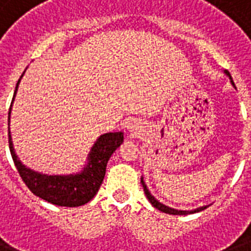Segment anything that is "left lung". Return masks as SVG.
Segmentation results:
<instances>
[{"mask_svg": "<svg viewBox=\"0 0 251 251\" xmlns=\"http://www.w3.org/2000/svg\"><path fill=\"white\" fill-rule=\"evenodd\" d=\"M226 74L230 78V74L226 72ZM230 82H232V84L234 86L232 78H230ZM141 182H142V186H143V190H145V194H146V197H147V199H149L150 202H151V204H152L155 208L160 210L161 212H165V214H169V215H187V214H194V212H199V211H203L204 208H207V206L199 207V208H197V210H193V211H178V210H175V208H171V207L165 206V204L160 203L159 201H156V199H155V197H152V195H151V193H150L149 189H147V186H146V183H145V181H143V178L141 179Z\"/></svg>", "mask_w": 251, "mask_h": 251, "instance_id": "obj_1", "label": "left lung"}]
</instances>
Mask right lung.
Here are the masks:
<instances>
[{
	"label": "right lung",
	"instance_id": "right-lung-1",
	"mask_svg": "<svg viewBox=\"0 0 251 251\" xmlns=\"http://www.w3.org/2000/svg\"><path fill=\"white\" fill-rule=\"evenodd\" d=\"M19 82L21 79L18 80L14 96L17 94ZM13 101H11V105H13ZM11 105H10L9 110V122ZM122 142H124L122 131L102 134L91 150L90 156H88V164L80 173L70 176H47L31 171L22 164L21 160L15 155L11 135L9 131L10 153H11L14 164L17 167L19 176L25 183V186L39 198L44 199L52 204L65 207L83 206L94 198L100 189V185L102 183V179L105 176L106 163L112 156V153L121 146Z\"/></svg>",
	"mask_w": 251,
	"mask_h": 251
}]
</instances>
